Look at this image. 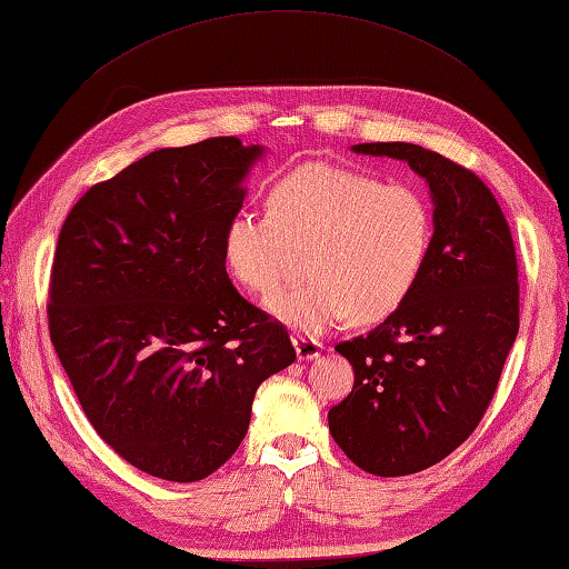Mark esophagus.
<instances>
[{
	"mask_svg": "<svg viewBox=\"0 0 569 569\" xmlns=\"http://www.w3.org/2000/svg\"><path fill=\"white\" fill-rule=\"evenodd\" d=\"M292 343H295V351H297L299 361H315V358H319L321 351H323V346L319 341L305 339V336H295Z\"/></svg>",
	"mask_w": 569,
	"mask_h": 569,
	"instance_id": "34e87169",
	"label": "esophagus"
}]
</instances>
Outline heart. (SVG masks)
<instances>
[{
    "mask_svg": "<svg viewBox=\"0 0 569 569\" xmlns=\"http://www.w3.org/2000/svg\"><path fill=\"white\" fill-rule=\"evenodd\" d=\"M435 246V208L412 183L307 161L277 179L268 213L240 211L223 230L228 272L252 292H270L305 252L307 282L264 299V309L305 336L351 315L388 319L422 280Z\"/></svg>",
    "mask_w": 569,
    "mask_h": 569,
    "instance_id": "obj_1",
    "label": "heart"
}]
</instances>
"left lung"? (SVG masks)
<instances>
[{"instance_id":"8db88e82","label":"left lung","mask_w":569,"mask_h":569,"mask_svg":"<svg viewBox=\"0 0 569 569\" xmlns=\"http://www.w3.org/2000/svg\"><path fill=\"white\" fill-rule=\"evenodd\" d=\"M430 187L435 246L410 299L336 351L353 390L329 410L346 457L376 477H408L449 457L477 430L518 333V264L511 228L486 183L410 142H370Z\"/></svg>"}]
</instances>
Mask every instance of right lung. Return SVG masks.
<instances>
[{"mask_svg": "<svg viewBox=\"0 0 569 569\" xmlns=\"http://www.w3.org/2000/svg\"><path fill=\"white\" fill-rule=\"evenodd\" d=\"M264 152L238 137L157 149L96 183L58 236V361L106 445L157 479L191 483L223 467L254 390L297 358L223 260V230Z\"/></svg>", "mask_w": 569, "mask_h": 569, "instance_id": "right-lung-1", "label": "right lung"}]
</instances>
